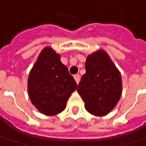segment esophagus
I'll use <instances>...</instances> for the list:
<instances>
[{
	"instance_id": "34e87169",
	"label": "esophagus",
	"mask_w": 146,
	"mask_h": 146,
	"mask_svg": "<svg viewBox=\"0 0 146 146\" xmlns=\"http://www.w3.org/2000/svg\"><path fill=\"white\" fill-rule=\"evenodd\" d=\"M74 79H75V81H76V82L77 84L80 82V80H81V77H80V75L79 74H76V75H74Z\"/></svg>"
}]
</instances>
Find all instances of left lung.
Here are the masks:
<instances>
[{
    "instance_id": "obj_1",
    "label": "left lung",
    "mask_w": 146,
    "mask_h": 146,
    "mask_svg": "<svg viewBox=\"0 0 146 146\" xmlns=\"http://www.w3.org/2000/svg\"><path fill=\"white\" fill-rule=\"evenodd\" d=\"M77 90L85 102L86 111L94 115H106L115 108L122 94V78L104 50H98L87 56L86 73Z\"/></svg>"
}]
</instances>
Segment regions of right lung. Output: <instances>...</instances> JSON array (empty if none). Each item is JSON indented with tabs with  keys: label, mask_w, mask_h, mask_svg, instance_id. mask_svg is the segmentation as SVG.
<instances>
[{
	"label": "right lung",
	"mask_w": 146,
	"mask_h": 146,
	"mask_svg": "<svg viewBox=\"0 0 146 146\" xmlns=\"http://www.w3.org/2000/svg\"><path fill=\"white\" fill-rule=\"evenodd\" d=\"M77 86L67 67L61 63L60 56L50 47L43 48L27 82L29 98L38 111L49 116L62 112Z\"/></svg>",
	"instance_id": "right-lung-1"
}]
</instances>
